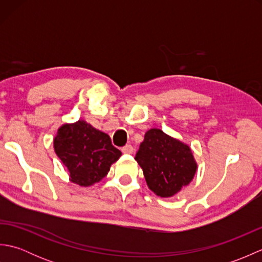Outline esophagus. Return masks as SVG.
Here are the masks:
<instances>
[{
    "mask_svg": "<svg viewBox=\"0 0 262 262\" xmlns=\"http://www.w3.org/2000/svg\"><path fill=\"white\" fill-rule=\"evenodd\" d=\"M121 152L124 154H132L133 152H134V147H133L132 145H125L121 148Z\"/></svg>",
    "mask_w": 262,
    "mask_h": 262,
    "instance_id": "34e87169",
    "label": "esophagus"
}]
</instances>
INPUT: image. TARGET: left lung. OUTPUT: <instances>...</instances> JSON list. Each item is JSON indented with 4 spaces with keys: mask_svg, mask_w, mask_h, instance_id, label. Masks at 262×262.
Listing matches in <instances>:
<instances>
[{
    "mask_svg": "<svg viewBox=\"0 0 262 262\" xmlns=\"http://www.w3.org/2000/svg\"><path fill=\"white\" fill-rule=\"evenodd\" d=\"M135 160L148 188L160 197H172L188 186L197 171L190 147L158 128L145 133Z\"/></svg>",
    "mask_w": 262,
    "mask_h": 262,
    "instance_id": "8db88e82",
    "label": "left lung"
}]
</instances>
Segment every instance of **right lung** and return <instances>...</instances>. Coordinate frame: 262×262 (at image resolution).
<instances>
[{
  "mask_svg": "<svg viewBox=\"0 0 262 262\" xmlns=\"http://www.w3.org/2000/svg\"><path fill=\"white\" fill-rule=\"evenodd\" d=\"M55 153L68 168L70 180L81 187L99 182L120 158L109 135L84 120L59 127L54 140Z\"/></svg>",
  "mask_w": 262,
  "mask_h": 262,
  "instance_id": "add662e5",
  "label": "right lung"
}]
</instances>
